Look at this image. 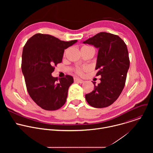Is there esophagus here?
Instances as JSON below:
<instances>
[{
	"label": "esophagus",
	"mask_w": 153,
	"mask_h": 153,
	"mask_svg": "<svg viewBox=\"0 0 153 153\" xmlns=\"http://www.w3.org/2000/svg\"><path fill=\"white\" fill-rule=\"evenodd\" d=\"M74 82H78V83H83V80H82V79H79V78H74Z\"/></svg>",
	"instance_id": "1"
}]
</instances>
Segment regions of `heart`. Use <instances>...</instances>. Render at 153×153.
I'll return each instance as SVG.
<instances>
[{
  "label": "heart",
  "instance_id": "obj_1",
  "mask_svg": "<svg viewBox=\"0 0 153 153\" xmlns=\"http://www.w3.org/2000/svg\"><path fill=\"white\" fill-rule=\"evenodd\" d=\"M87 69H88V68H87V67L79 68H77V69H76V71L77 73H78V74H82L83 73V71H86Z\"/></svg>",
  "mask_w": 153,
  "mask_h": 153
}]
</instances>
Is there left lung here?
Here are the masks:
<instances>
[{"instance_id": "1", "label": "left lung", "mask_w": 153, "mask_h": 153, "mask_svg": "<svg viewBox=\"0 0 153 153\" xmlns=\"http://www.w3.org/2000/svg\"><path fill=\"white\" fill-rule=\"evenodd\" d=\"M98 48L96 76H100V83L94 84V90L85 95L91 106L105 108L111 105L119 97L125 84L129 67L127 47L118 36L101 32L83 42Z\"/></svg>"}]
</instances>
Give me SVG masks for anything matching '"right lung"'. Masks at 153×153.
Wrapping results in <instances>:
<instances>
[{
  "mask_svg": "<svg viewBox=\"0 0 153 153\" xmlns=\"http://www.w3.org/2000/svg\"><path fill=\"white\" fill-rule=\"evenodd\" d=\"M77 40H60L49 34H36L27 42L22 52V71L27 91L34 102L45 110L53 111L66 102L73 77L52 76L54 66L62 61L64 50Z\"/></svg>",
  "mask_w": 153,
  "mask_h": 153,
  "instance_id": "right-lung-1",
  "label": "right lung"
}]
</instances>
